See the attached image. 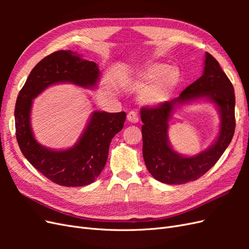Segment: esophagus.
<instances>
[{"mask_svg":"<svg viewBox=\"0 0 249 249\" xmlns=\"http://www.w3.org/2000/svg\"><path fill=\"white\" fill-rule=\"evenodd\" d=\"M127 120H129L130 123H133V124L138 123V120H139L138 113L136 111L129 112V114H127Z\"/></svg>","mask_w":249,"mask_h":249,"instance_id":"esophagus-1","label":"esophagus"}]
</instances>
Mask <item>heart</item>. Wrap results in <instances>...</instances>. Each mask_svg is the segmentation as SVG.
Instances as JSON below:
<instances>
[{
  "instance_id": "heart-1",
  "label": "heart",
  "mask_w": 249,
  "mask_h": 249,
  "mask_svg": "<svg viewBox=\"0 0 249 249\" xmlns=\"http://www.w3.org/2000/svg\"><path fill=\"white\" fill-rule=\"evenodd\" d=\"M180 80V71L175 65L162 62H148L136 74L135 84L146 85L140 99L147 105H160L166 102L175 91Z\"/></svg>"
}]
</instances>
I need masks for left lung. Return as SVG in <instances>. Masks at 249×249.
Masks as SVG:
<instances>
[{"mask_svg": "<svg viewBox=\"0 0 249 249\" xmlns=\"http://www.w3.org/2000/svg\"><path fill=\"white\" fill-rule=\"evenodd\" d=\"M208 97L220 108V137L209 150L195 157H182L173 152L167 138L168 120L176 103ZM235 91L231 82L217 60L206 54L202 76L188 86L178 99L140 110L143 139V159L146 168L159 182L178 185L196 180L212 168L231 143L236 127Z\"/></svg>", "mask_w": 249, "mask_h": 249, "instance_id": "1", "label": "left lung"}]
</instances>
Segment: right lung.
Instances as JSON below:
<instances>
[{"label":"right lung","instance_id":"add662e5","mask_svg":"<svg viewBox=\"0 0 249 249\" xmlns=\"http://www.w3.org/2000/svg\"><path fill=\"white\" fill-rule=\"evenodd\" d=\"M99 77L95 62L82 59L71 51H57L35 65L18 95L14 117L21 153L44 177L60 186L79 187L94 182L106 165L112 138L123 129L125 112H93L77 144L56 152L41 146L33 137L30 125L32 100L55 83L92 87Z\"/></svg>","mask_w":249,"mask_h":249}]
</instances>
